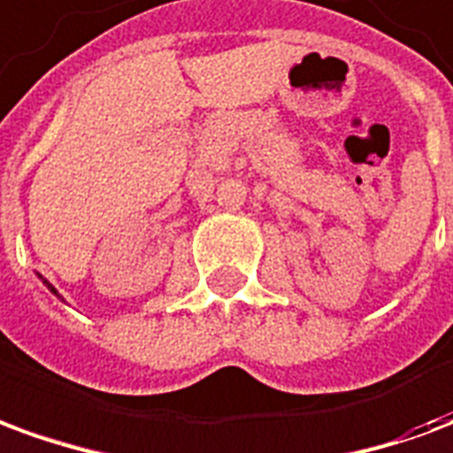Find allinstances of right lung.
Segmentation results:
<instances>
[{"mask_svg": "<svg viewBox=\"0 0 453 453\" xmlns=\"http://www.w3.org/2000/svg\"><path fill=\"white\" fill-rule=\"evenodd\" d=\"M43 284H45V286H48V288H50V291H53V294H55V296H58V298H60V294H58V291H55V286H53V284H48V281H43Z\"/></svg>", "mask_w": 453, "mask_h": 453, "instance_id": "obj_1", "label": "right lung"}]
</instances>
